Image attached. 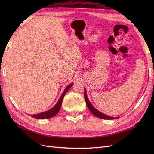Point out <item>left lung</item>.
Instances as JSON below:
<instances>
[{"label": "left lung", "instance_id": "8db88e82", "mask_svg": "<svg viewBox=\"0 0 154 154\" xmlns=\"http://www.w3.org/2000/svg\"><path fill=\"white\" fill-rule=\"evenodd\" d=\"M85 99L86 101V104L87 105L88 109L91 111V112L92 113L93 115H94L95 116L99 118V119H105V120H113V119H118L119 117H116V118H114L112 116H110L109 115H106V114H104L102 112H100V111L98 110L97 109H96L95 108H94L93 105L92 104L90 103V101L88 99V97H87V91L86 89H85Z\"/></svg>", "mask_w": 154, "mask_h": 154}]
</instances>
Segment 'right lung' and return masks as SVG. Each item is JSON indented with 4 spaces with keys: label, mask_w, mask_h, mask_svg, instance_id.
I'll return each instance as SVG.
<instances>
[{
    "label": "right lung",
    "mask_w": 154,
    "mask_h": 154,
    "mask_svg": "<svg viewBox=\"0 0 154 154\" xmlns=\"http://www.w3.org/2000/svg\"><path fill=\"white\" fill-rule=\"evenodd\" d=\"M72 86H73V83L68 85L66 87V88L65 89V90L63 91V92L62 93L61 96L60 97V99H59V100L57 101V103L55 104V105L53 108H51V109L48 110L47 111H45V112H43L37 114H33V115H31V116L33 118H35V119H50V118H51L54 116L55 115H56L61 109V103H62V101H63L65 94H66V93L69 90V89Z\"/></svg>",
    "instance_id": "right-lung-1"
}]
</instances>
